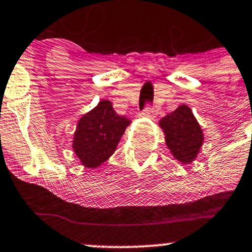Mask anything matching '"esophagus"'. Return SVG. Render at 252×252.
<instances>
[{
	"mask_svg": "<svg viewBox=\"0 0 252 252\" xmlns=\"http://www.w3.org/2000/svg\"><path fill=\"white\" fill-rule=\"evenodd\" d=\"M141 114H143L144 117L156 118V115H157V111H156V108H153L152 106L150 105V103H146V105H145L144 109H143V112H141Z\"/></svg>",
	"mask_w": 252,
	"mask_h": 252,
	"instance_id": "esophagus-1",
	"label": "esophagus"
}]
</instances>
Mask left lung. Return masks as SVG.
Returning a JSON list of instances; mask_svg holds the SVG:
<instances>
[{
	"label": "left lung",
	"instance_id": "8db88e82",
	"mask_svg": "<svg viewBox=\"0 0 252 252\" xmlns=\"http://www.w3.org/2000/svg\"><path fill=\"white\" fill-rule=\"evenodd\" d=\"M159 125L164 129L167 147L177 160L190 164L197 158L204 135L189 106L180 105L162 118Z\"/></svg>",
	"mask_w": 252,
	"mask_h": 252
}]
</instances>
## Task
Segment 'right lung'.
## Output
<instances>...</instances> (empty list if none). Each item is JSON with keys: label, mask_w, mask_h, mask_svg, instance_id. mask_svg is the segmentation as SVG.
I'll list each match as a JSON object with an SVG mask.
<instances>
[{"label": "right lung", "mask_w": 252, "mask_h": 252, "mask_svg": "<svg viewBox=\"0 0 252 252\" xmlns=\"http://www.w3.org/2000/svg\"><path fill=\"white\" fill-rule=\"evenodd\" d=\"M129 124L126 117L117 114L108 100L82 115L73 139V150L81 164L94 168L107 160Z\"/></svg>", "instance_id": "right-lung-1"}]
</instances>
